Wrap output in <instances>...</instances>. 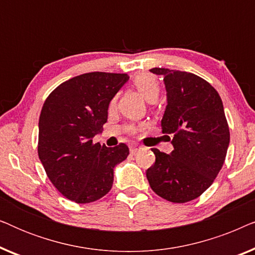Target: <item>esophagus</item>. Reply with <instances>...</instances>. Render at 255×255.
<instances>
[{"instance_id":"esophagus-1","label":"esophagus","mask_w":255,"mask_h":255,"mask_svg":"<svg viewBox=\"0 0 255 255\" xmlns=\"http://www.w3.org/2000/svg\"><path fill=\"white\" fill-rule=\"evenodd\" d=\"M141 147L140 146H137V145H131L130 146V153L131 154H135L138 151H140Z\"/></svg>"}]
</instances>
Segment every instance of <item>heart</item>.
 Returning <instances> with one entry per match:
<instances>
[{
	"label": "heart",
	"mask_w": 255,
	"mask_h": 255,
	"mask_svg": "<svg viewBox=\"0 0 255 255\" xmlns=\"http://www.w3.org/2000/svg\"><path fill=\"white\" fill-rule=\"evenodd\" d=\"M133 85L139 93L145 97L148 102H155L160 94V85L154 75L149 73H140L135 76ZM115 104V100L111 102V106Z\"/></svg>",
	"instance_id": "b5f03b06"
}]
</instances>
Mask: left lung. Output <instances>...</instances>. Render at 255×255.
Returning a JSON list of instances; mask_svg holds the SVG:
<instances>
[{
  "mask_svg": "<svg viewBox=\"0 0 255 255\" xmlns=\"http://www.w3.org/2000/svg\"><path fill=\"white\" fill-rule=\"evenodd\" d=\"M149 71L163 76L167 106L161 128L174 149L166 154L152 148L155 162L146 177L160 197L186 203L211 186L224 163L230 144L224 107L217 90L193 73L158 67Z\"/></svg>",
  "mask_w": 255,
  "mask_h": 255,
  "instance_id": "left-lung-1",
  "label": "left lung"
}]
</instances>
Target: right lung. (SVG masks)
Listing matches in <instances>:
<instances>
[{"instance_id":"add662e5","label":"right lung","mask_w":255,"mask_h":255,"mask_svg":"<svg viewBox=\"0 0 255 255\" xmlns=\"http://www.w3.org/2000/svg\"><path fill=\"white\" fill-rule=\"evenodd\" d=\"M128 80V74L86 73L61 83L45 101L38 155L48 179L68 200H100L113 187L115 166L128 158L125 144L93 142L102 133L111 100Z\"/></svg>"}]
</instances>
